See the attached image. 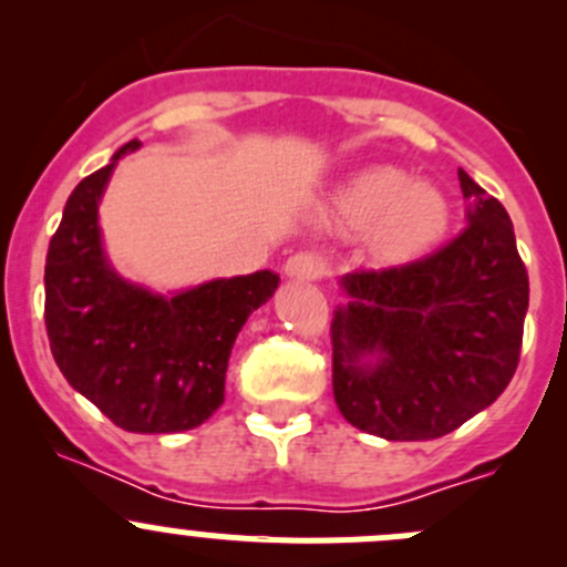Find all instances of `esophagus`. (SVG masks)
<instances>
[{
    "label": "esophagus",
    "instance_id": "esophagus-1",
    "mask_svg": "<svg viewBox=\"0 0 567 567\" xmlns=\"http://www.w3.org/2000/svg\"><path fill=\"white\" fill-rule=\"evenodd\" d=\"M285 277L290 282H316V279L323 277V262H320L318 255L312 251H296L293 257H288L285 262Z\"/></svg>",
    "mask_w": 567,
    "mask_h": 567
}]
</instances>
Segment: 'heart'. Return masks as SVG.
I'll use <instances>...</instances> for the list:
<instances>
[{"label": "heart", "mask_w": 567, "mask_h": 567, "mask_svg": "<svg viewBox=\"0 0 567 567\" xmlns=\"http://www.w3.org/2000/svg\"><path fill=\"white\" fill-rule=\"evenodd\" d=\"M323 219L340 236H368L379 266H403L442 241L450 203L433 183L411 181L403 169L381 164L353 175L329 199Z\"/></svg>", "instance_id": "obj_1"}]
</instances>
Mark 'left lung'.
Segmentation results:
<instances>
[{"label":"left lung","mask_w":567,"mask_h":567,"mask_svg":"<svg viewBox=\"0 0 567 567\" xmlns=\"http://www.w3.org/2000/svg\"><path fill=\"white\" fill-rule=\"evenodd\" d=\"M466 230L436 255L340 279L331 384L340 414L386 442H427L488 409L522 353L529 279L505 205L458 169Z\"/></svg>","instance_id":"8db88e82"}]
</instances>
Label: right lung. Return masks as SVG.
I'll use <instances>...</instances> for the list:
<instances>
[{"label": "right lung", "instance_id": "right-lung-1", "mask_svg": "<svg viewBox=\"0 0 567 567\" xmlns=\"http://www.w3.org/2000/svg\"><path fill=\"white\" fill-rule=\"evenodd\" d=\"M131 140L68 197L45 255V331L56 368L79 394L128 433H181L225 403L233 342L266 305L279 274L210 279L153 293L114 271L99 205Z\"/></svg>", "mask_w": 567, "mask_h": 567}]
</instances>
